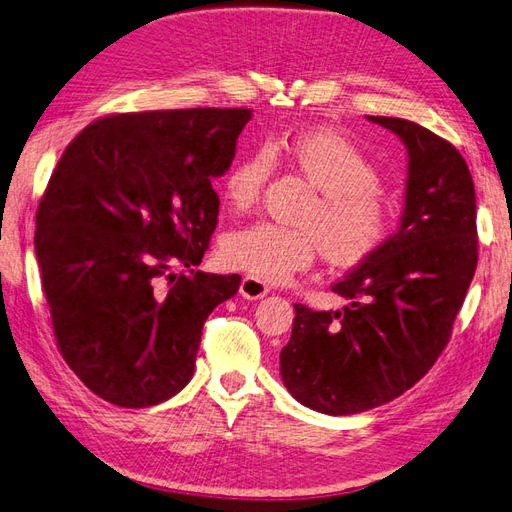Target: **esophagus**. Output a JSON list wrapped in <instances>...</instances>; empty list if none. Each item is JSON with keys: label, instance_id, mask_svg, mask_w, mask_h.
<instances>
[{"label": "esophagus", "instance_id": "obj_1", "mask_svg": "<svg viewBox=\"0 0 512 512\" xmlns=\"http://www.w3.org/2000/svg\"><path fill=\"white\" fill-rule=\"evenodd\" d=\"M240 294L248 301H257V299H261V296L268 294V285L264 281L246 275L240 283Z\"/></svg>", "mask_w": 512, "mask_h": 512}]
</instances>
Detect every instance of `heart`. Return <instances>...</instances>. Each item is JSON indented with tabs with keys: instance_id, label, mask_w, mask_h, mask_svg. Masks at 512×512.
Segmentation results:
<instances>
[{
	"instance_id": "obj_1",
	"label": "heart",
	"mask_w": 512,
	"mask_h": 512,
	"mask_svg": "<svg viewBox=\"0 0 512 512\" xmlns=\"http://www.w3.org/2000/svg\"><path fill=\"white\" fill-rule=\"evenodd\" d=\"M288 157L318 189L301 218L303 229L255 222L229 233L222 257L231 268L259 281L281 283L307 270L318 253L331 266H358L375 255L395 224L382 189V174L366 154L336 130L316 128L242 154L224 176L222 192L235 211L251 209L275 170Z\"/></svg>"
}]
</instances>
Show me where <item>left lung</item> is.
<instances>
[{"label":"left lung","instance_id":"8db88e82","mask_svg":"<svg viewBox=\"0 0 512 512\" xmlns=\"http://www.w3.org/2000/svg\"><path fill=\"white\" fill-rule=\"evenodd\" d=\"M366 117L408 148L401 227L331 285L349 299L342 310L294 303L292 336L281 349L290 395L331 417L382 406L430 371L478 266L475 189L462 154L414 122Z\"/></svg>","mask_w":512,"mask_h":512}]
</instances>
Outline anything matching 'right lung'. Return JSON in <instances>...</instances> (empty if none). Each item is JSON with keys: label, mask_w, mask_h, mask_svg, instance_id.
Listing matches in <instances>:
<instances>
[{"label": "right lung", "mask_w": 512, "mask_h": 512, "mask_svg": "<svg viewBox=\"0 0 512 512\" xmlns=\"http://www.w3.org/2000/svg\"><path fill=\"white\" fill-rule=\"evenodd\" d=\"M251 115H106L56 163L34 248L58 351L104 401L148 408L183 390L207 316L240 288V275L194 266L218 224L211 183L231 168ZM172 265L190 272L174 276Z\"/></svg>", "instance_id": "add662e5"}]
</instances>
